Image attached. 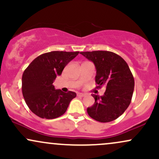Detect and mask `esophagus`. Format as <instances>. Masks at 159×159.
I'll return each mask as SVG.
<instances>
[{"label":"esophagus","instance_id":"34e87169","mask_svg":"<svg viewBox=\"0 0 159 159\" xmlns=\"http://www.w3.org/2000/svg\"><path fill=\"white\" fill-rule=\"evenodd\" d=\"M77 96H78V97H84V96H86V94L81 93H78L77 94Z\"/></svg>","mask_w":159,"mask_h":159}]
</instances>
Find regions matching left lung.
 <instances>
[{
  "mask_svg": "<svg viewBox=\"0 0 159 159\" xmlns=\"http://www.w3.org/2000/svg\"><path fill=\"white\" fill-rule=\"evenodd\" d=\"M81 54L96 66V88L106 87L103 96L92 95L95 103L87 107L89 116L101 123L117 119L130 105L134 92V77L127 63L120 55L107 51Z\"/></svg>",
  "mask_w": 159,
  "mask_h": 159,
  "instance_id": "left-lung-1",
  "label": "left lung"
}]
</instances>
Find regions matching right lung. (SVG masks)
Listing matches in <instances>:
<instances>
[{"mask_svg":"<svg viewBox=\"0 0 159 159\" xmlns=\"http://www.w3.org/2000/svg\"><path fill=\"white\" fill-rule=\"evenodd\" d=\"M78 53L58 51L45 53L35 58L24 71L22 94L27 105L36 116L55 119L66 111L76 93L55 90L53 82Z\"/></svg>","mask_w":159,"mask_h":159,"instance_id":"1","label":"right lung"}]
</instances>
